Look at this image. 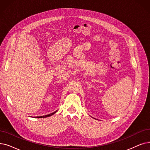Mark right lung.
Instances as JSON below:
<instances>
[{
	"label": "right lung",
	"mask_w": 150,
	"mask_h": 150,
	"mask_svg": "<svg viewBox=\"0 0 150 150\" xmlns=\"http://www.w3.org/2000/svg\"><path fill=\"white\" fill-rule=\"evenodd\" d=\"M57 112V110L56 111H55L54 112L52 113H50V114H48V115H45V116H35V118H47V117H48V116H50L51 115H54L55 113Z\"/></svg>",
	"instance_id": "1"
}]
</instances>
